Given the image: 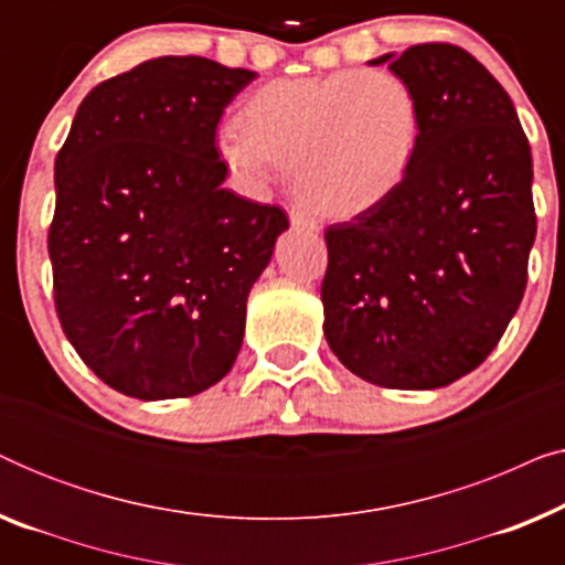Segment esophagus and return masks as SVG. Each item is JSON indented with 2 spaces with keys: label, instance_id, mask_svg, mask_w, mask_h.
I'll return each mask as SVG.
<instances>
[{
  "label": "esophagus",
  "instance_id": "1",
  "mask_svg": "<svg viewBox=\"0 0 565 565\" xmlns=\"http://www.w3.org/2000/svg\"><path fill=\"white\" fill-rule=\"evenodd\" d=\"M288 218H290V226L292 228H303V231H319V221L311 218V215L298 211V207H290L288 211Z\"/></svg>",
  "mask_w": 565,
  "mask_h": 565
}]
</instances>
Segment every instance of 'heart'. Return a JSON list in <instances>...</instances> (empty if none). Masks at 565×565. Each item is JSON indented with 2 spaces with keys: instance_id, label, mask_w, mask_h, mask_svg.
I'll return each instance as SVG.
<instances>
[{
  "instance_id": "heart-1",
  "label": "heart",
  "mask_w": 565,
  "mask_h": 565,
  "mask_svg": "<svg viewBox=\"0 0 565 565\" xmlns=\"http://www.w3.org/2000/svg\"><path fill=\"white\" fill-rule=\"evenodd\" d=\"M422 105L391 72L344 68L275 79L238 107V128L215 136L221 164L246 188H265L290 167L311 211L352 218L381 205L412 172Z\"/></svg>"
}]
</instances>
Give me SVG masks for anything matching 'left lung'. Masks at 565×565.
Here are the masks:
<instances>
[{"mask_svg": "<svg viewBox=\"0 0 565 565\" xmlns=\"http://www.w3.org/2000/svg\"><path fill=\"white\" fill-rule=\"evenodd\" d=\"M381 64L419 97L422 143L388 200L323 234V337L362 381L431 391L481 365L520 308L532 153L512 99L468 51L422 43Z\"/></svg>", "mask_w": 565, "mask_h": 565, "instance_id": "obj_1", "label": "left lung"}]
</instances>
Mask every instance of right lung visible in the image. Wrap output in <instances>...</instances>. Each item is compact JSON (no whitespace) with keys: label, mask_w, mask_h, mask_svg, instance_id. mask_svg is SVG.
Here are the masks:
<instances>
[{"label":"right lung","mask_w":565,"mask_h":565,"mask_svg":"<svg viewBox=\"0 0 565 565\" xmlns=\"http://www.w3.org/2000/svg\"><path fill=\"white\" fill-rule=\"evenodd\" d=\"M254 79L203 56L143 61L82 99L56 157L61 329L130 398L203 393L242 350L246 298L288 228L223 188L215 128Z\"/></svg>","instance_id":"obj_1"}]
</instances>
